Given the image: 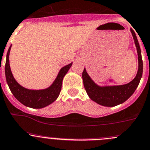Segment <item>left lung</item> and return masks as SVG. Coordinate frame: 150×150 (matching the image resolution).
Here are the masks:
<instances>
[{"instance_id": "left-lung-1", "label": "left lung", "mask_w": 150, "mask_h": 150, "mask_svg": "<svg viewBox=\"0 0 150 150\" xmlns=\"http://www.w3.org/2000/svg\"><path fill=\"white\" fill-rule=\"evenodd\" d=\"M133 36L138 59V69L136 76L132 81L127 84L117 86H100L96 84L89 77L84 68L82 73L83 85L86 92L91 100L104 107H115L125 102L132 96L138 87L143 73V61L141 58V52L139 43L135 33L132 29H130Z\"/></svg>"}]
</instances>
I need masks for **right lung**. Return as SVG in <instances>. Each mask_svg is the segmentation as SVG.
Segmentation results:
<instances>
[{
	"label": "right lung",
	"mask_w": 150,
	"mask_h": 150,
	"mask_svg": "<svg viewBox=\"0 0 150 150\" xmlns=\"http://www.w3.org/2000/svg\"><path fill=\"white\" fill-rule=\"evenodd\" d=\"M12 45L9 48L6 54V60L5 64V75L6 82L11 92L15 98L26 107L34 109H41L51 104L58 98L61 90L63 78L67 73L72 66V63L62 67L60 69L52 85L47 89H29L21 86L13 77L9 66V53Z\"/></svg>",
	"instance_id": "obj_1"
}]
</instances>
